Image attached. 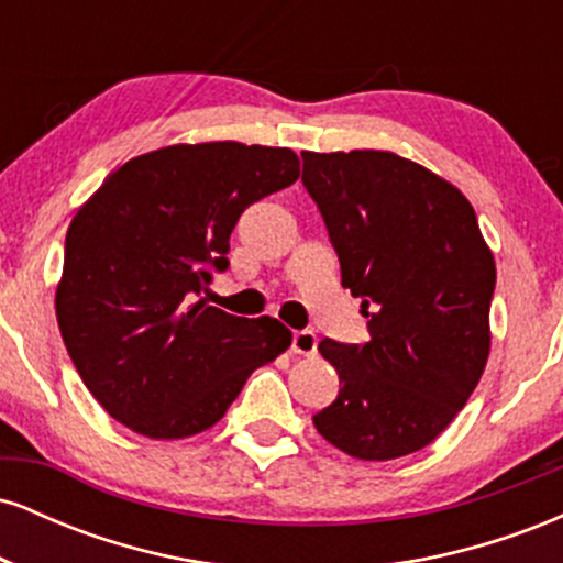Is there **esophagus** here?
Returning a JSON list of instances; mask_svg holds the SVG:
<instances>
[{
  "label": "esophagus",
  "mask_w": 563,
  "mask_h": 563,
  "mask_svg": "<svg viewBox=\"0 0 563 563\" xmlns=\"http://www.w3.org/2000/svg\"><path fill=\"white\" fill-rule=\"evenodd\" d=\"M290 349L296 354H303V357H312L318 352V333L314 331H296L294 341H290Z\"/></svg>",
  "instance_id": "1"
}]
</instances>
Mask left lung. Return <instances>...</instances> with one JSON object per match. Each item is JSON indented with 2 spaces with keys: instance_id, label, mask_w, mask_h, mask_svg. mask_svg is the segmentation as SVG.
Listing matches in <instances>:
<instances>
[{
  "instance_id": "obj_1",
  "label": "left lung",
  "mask_w": 563,
  "mask_h": 563,
  "mask_svg": "<svg viewBox=\"0 0 563 563\" xmlns=\"http://www.w3.org/2000/svg\"><path fill=\"white\" fill-rule=\"evenodd\" d=\"M341 286L363 299L371 341H320L339 397L312 418L360 461L423 450L455 421L489 357L495 260L455 185L389 151L301 153Z\"/></svg>"
}]
</instances>
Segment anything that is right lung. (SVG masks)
<instances>
[{"mask_svg": "<svg viewBox=\"0 0 563 563\" xmlns=\"http://www.w3.org/2000/svg\"><path fill=\"white\" fill-rule=\"evenodd\" d=\"M296 179L290 147L183 142L126 161L76 211L55 314L108 416L151 439L200 434L290 346L280 320L235 318L198 296L211 269H228L243 211Z\"/></svg>", "mask_w": 563, "mask_h": 563, "instance_id": "obj_1", "label": "right lung"}]
</instances>
